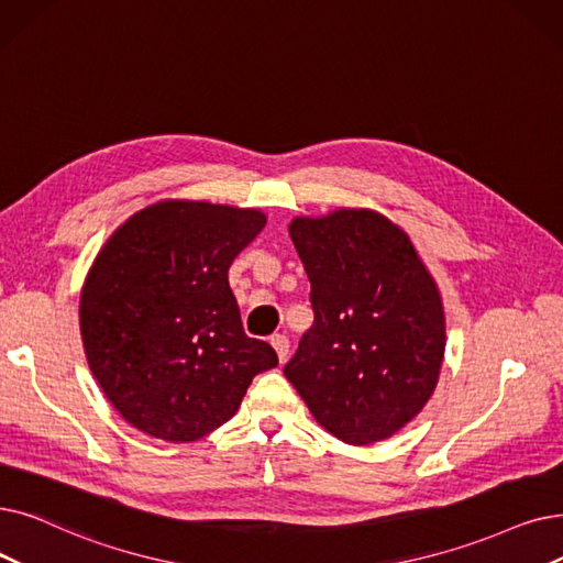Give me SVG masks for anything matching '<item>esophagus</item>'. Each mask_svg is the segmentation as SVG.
<instances>
[{"instance_id":"esophagus-1","label":"esophagus","mask_w":563,"mask_h":563,"mask_svg":"<svg viewBox=\"0 0 563 563\" xmlns=\"http://www.w3.org/2000/svg\"><path fill=\"white\" fill-rule=\"evenodd\" d=\"M272 347L276 350L278 361L283 363L287 358V354H289V340L285 335H272Z\"/></svg>"}]
</instances>
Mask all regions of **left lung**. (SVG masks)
<instances>
[{"label": "left lung", "mask_w": 563, "mask_h": 563, "mask_svg": "<svg viewBox=\"0 0 563 563\" xmlns=\"http://www.w3.org/2000/svg\"><path fill=\"white\" fill-rule=\"evenodd\" d=\"M314 322L287 365L314 421L340 442L394 437L432 398L446 352L442 291L390 218L365 207L295 216Z\"/></svg>", "instance_id": "left-lung-1"}]
</instances>
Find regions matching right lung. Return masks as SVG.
Segmentation results:
<instances>
[{"label": "right lung", "mask_w": 563, "mask_h": 563, "mask_svg": "<svg viewBox=\"0 0 563 563\" xmlns=\"http://www.w3.org/2000/svg\"><path fill=\"white\" fill-rule=\"evenodd\" d=\"M266 225L251 207L158 200L126 218L80 289L89 371L121 419L173 444L230 421L278 356L243 333L228 283L234 257Z\"/></svg>", "instance_id": "right-lung-1"}]
</instances>
